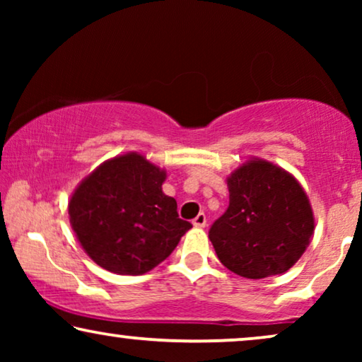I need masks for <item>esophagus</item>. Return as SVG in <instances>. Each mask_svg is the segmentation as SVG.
<instances>
[{"label": "esophagus", "mask_w": 362, "mask_h": 362, "mask_svg": "<svg viewBox=\"0 0 362 362\" xmlns=\"http://www.w3.org/2000/svg\"><path fill=\"white\" fill-rule=\"evenodd\" d=\"M206 222H207V219H206V214H197L194 219H192V226L194 227H197V229H202V227H206Z\"/></svg>", "instance_id": "esophagus-1"}]
</instances>
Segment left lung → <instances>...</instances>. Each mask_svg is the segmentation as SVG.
<instances>
[{
  "mask_svg": "<svg viewBox=\"0 0 362 362\" xmlns=\"http://www.w3.org/2000/svg\"><path fill=\"white\" fill-rule=\"evenodd\" d=\"M227 187L229 207L209 230L221 264L254 280L291 269L315 232L313 209L296 177L252 158L230 173Z\"/></svg>",
  "mask_w": 362,
  "mask_h": 362,
  "instance_id": "obj_1",
  "label": "left lung"
}]
</instances>
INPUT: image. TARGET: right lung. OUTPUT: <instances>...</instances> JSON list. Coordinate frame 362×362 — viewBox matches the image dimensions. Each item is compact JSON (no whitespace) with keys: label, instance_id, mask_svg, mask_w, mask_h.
Returning a JSON list of instances; mask_svg holds the SVG:
<instances>
[{"label":"right lung","instance_id":"add662e5","mask_svg":"<svg viewBox=\"0 0 362 362\" xmlns=\"http://www.w3.org/2000/svg\"><path fill=\"white\" fill-rule=\"evenodd\" d=\"M166 171L140 153L103 161L69 201V219L86 254L118 275H143L176 249L191 222L163 192Z\"/></svg>","mask_w":362,"mask_h":362}]
</instances>
